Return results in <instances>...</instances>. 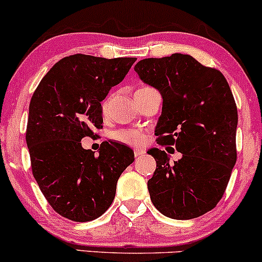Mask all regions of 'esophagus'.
Masks as SVG:
<instances>
[{"label": "esophagus", "instance_id": "1", "mask_svg": "<svg viewBox=\"0 0 262 262\" xmlns=\"http://www.w3.org/2000/svg\"><path fill=\"white\" fill-rule=\"evenodd\" d=\"M143 154H145V151H143V149H139V148H135L134 149V155H135V157H140V156H142Z\"/></svg>", "mask_w": 262, "mask_h": 262}]
</instances>
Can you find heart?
Returning a JSON list of instances; mask_svg holds the SVG:
<instances>
[{
    "mask_svg": "<svg viewBox=\"0 0 262 262\" xmlns=\"http://www.w3.org/2000/svg\"><path fill=\"white\" fill-rule=\"evenodd\" d=\"M106 107H107V101L105 100L101 105L102 113L106 111ZM113 137L116 141H119V142L125 143V145L135 146V147L142 146L146 141L145 132L141 130H119L114 132Z\"/></svg>",
    "mask_w": 262,
    "mask_h": 262,
    "instance_id": "b5f03b06",
    "label": "heart"
}]
</instances>
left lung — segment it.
<instances>
[{"instance_id":"left-lung-1","label":"left lung","mask_w":262,"mask_h":262,"mask_svg":"<svg viewBox=\"0 0 262 262\" xmlns=\"http://www.w3.org/2000/svg\"><path fill=\"white\" fill-rule=\"evenodd\" d=\"M135 70L163 98L156 127L160 146H174L181 160L151 148L157 163L147 182L154 205L172 219L198 218L223 198L236 162L237 108L215 68L188 54L140 60Z\"/></svg>"}]
</instances>
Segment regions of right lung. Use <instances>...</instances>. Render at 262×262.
I'll list each match as a JSON object with an SVG mask.
<instances>
[{
	"instance_id": "1",
	"label": "right lung",
	"mask_w": 262,
	"mask_h": 262,
	"mask_svg": "<svg viewBox=\"0 0 262 262\" xmlns=\"http://www.w3.org/2000/svg\"><path fill=\"white\" fill-rule=\"evenodd\" d=\"M135 61L69 55L33 93L26 131L32 173L64 218L84 223L102 215L115 198L120 176L135 161L131 148L114 141L102 142L98 156L81 147V139L102 128L101 101Z\"/></svg>"
}]
</instances>
